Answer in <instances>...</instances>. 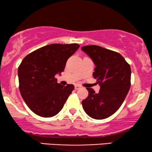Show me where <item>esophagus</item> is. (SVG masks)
<instances>
[{"label": "esophagus", "instance_id": "34e87169", "mask_svg": "<svg viewBox=\"0 0 152 152\" xmlns=\"http://www.w3.org/2000/svg\"><path fill=\"white\" fill-rule=\"evenodd\" d=\"M81 86H80V85H78V84H76L75 86V90H77V89H80V88H81Z\"/></svg>", "mask_w": 152, "mask_h": 152}]
</instances>
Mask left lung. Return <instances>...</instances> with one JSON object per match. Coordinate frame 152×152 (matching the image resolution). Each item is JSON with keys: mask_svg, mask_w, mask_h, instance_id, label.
I'll return each mask as SVG.
<instances>
[{"mask_svg": "<svg viewBox=\"0 0 152 152\" xmlns=\"http://www.w3.org/2000/svg\"><path fill=\"white\" fill-rule=\"evenodd\" d=\"M82 50L94 62L93 76L100 85L99 93L86 88L88 95L82 102L84 111L91 118L102 120L119 109L131 86V68L117 52L91 45Z\"/></svg>", "mask_w": 152, "mask_h": 152, "instance_id": "1", "label": "left lung"}]
</instances>
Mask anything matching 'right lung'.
<instances>
[{
  "instance_id": "obj_1",
  "label": "right lung",
  "mask_w": 152,
  "mask_h": 152,
  "mask_svg": "<svg viewBox=\"0 0 152 152\" xmlns=\"http://www.w3.org/2000/svg\"><path fill=\"white\" fill-rule=\"evenodd\" d=\"M79 48L77 43L48 45L23 59L18 68L19 91L29 109L35 114L50 118L63 108L74 86L58 84L55 76L64 71L68 58Z\"/></svg>"
}]
</instances>
